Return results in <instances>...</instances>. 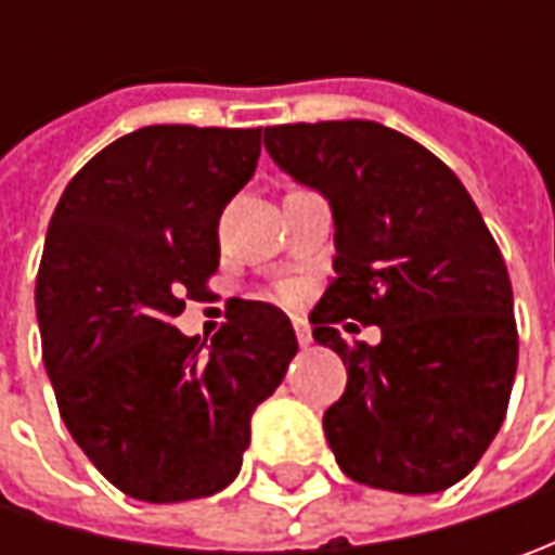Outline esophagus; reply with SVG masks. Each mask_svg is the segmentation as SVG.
I'll use <instances>...</instances> for the list:
<instances>
[{"instance_id":"1","label":"esophagus","mask_w":555,"mask_h":555,"mask_svg":"<svg viewBox=\"0 0 555 555\" xmlns=\"http://www.w3.org/2000/svg\"><path fill=\"white\" fill-rule=\"evenodd\" d=\"M293 331H296V339H299V346H302V349H309V346H311L309 324H306V321H293Z\"/></svg>"}]
</instances>
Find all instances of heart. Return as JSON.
<instances>
[{"mask_svg":"<svg viewBox=\"0 0 555 555\" xmlns=\"http://www.w3.org/2000/svg\"><path fill=\"white\" fill-rule=\"evenodd\" d=\"M278 299H281V302H293V299H296V287H293V284L278 287Z\"/></svg>","mask_w":555,"mask_h":555,"instance_id":"b5f03b06","label":"heart"}]
</instances>
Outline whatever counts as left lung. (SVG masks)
<instances>
[{"label":"left lung","mask_w":555,"mask_h":555,"mask_svg":"<svg viewBox=\"0 0 555 555\" xmlns=\"http://www.w3.org/2000/svg\"><path fill=\"white\" fill-rule=\"evenodd\" d=\"M266 151L336 222V278L311 324L349 371L324 414L339 469L401 494L451 488L498 436L519 361L509 274L481 212L433 151L371 119L268 126ZM346 320L384 339L346 344Z\"/></svg>","instance_id":"1"}]
</instances>
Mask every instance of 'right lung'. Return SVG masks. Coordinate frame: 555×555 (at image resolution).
<instances>
[{
  "label": "right lung",
  "instance_id": "obj_1",
  "mask_svg": "<svg viewBox=\"0 0 555 555\" xmlns=\"http://www.w3.org/2000/svg\"><path fill=\"white\" fill-rule=\"evenodd\" d=\"M259 151L262 129L144 126L54 206L36 274L42 361L82 454L135 501H197L237 479L249 416L299 349L287 314L253 299H234L206 350L172 327L209 293L224 203Z\"/></svg>",
  "mask_w": 555,
  "mask_h": 555
}]
</instances>
